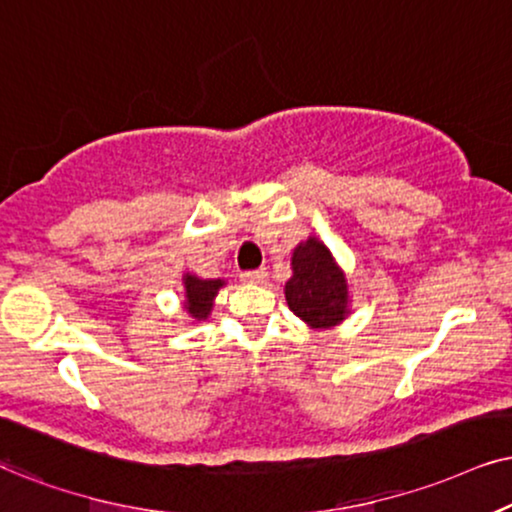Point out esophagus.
Instances as JSON below:
<instances>
[{
	"label": "esophagus",
	"instance_id": "esophagus-1",
	"mask_svg": "<svg viewBox=\"0 0 512 512\" xmlns=\"http://www.w3.org/2000/svg\"><path fill=\"white\" fill-rule=\"evenodd\" d=\"M267 269H255V271H245V274L241 276L245 283H264L267 281Z\"/></svg>",
	"mask_w": 512,
	"mask_h": 512
}]
</instances>
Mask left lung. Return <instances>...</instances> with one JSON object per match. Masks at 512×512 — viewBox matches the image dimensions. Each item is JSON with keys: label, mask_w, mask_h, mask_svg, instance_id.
Here are the masks:
<instances>
[{"label": "left lung", "mask_w": 512, "mask_h": 512, "mask_svg": "<svg viewBox=\"0 0 512 512\" xmlns=\"http://www.w3.org/2000/svg\"><path fill=\"white\" fill-rule=\"evenodd\" d=\"M293 276L286 283L290 312L309 328H333L349 316V281L328 245L309 236L290 257Z\"/></svg>", "instance_id": "obj_1"}]
</instances>
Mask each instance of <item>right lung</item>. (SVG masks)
I'll return each instance as SVG.
<instances>
[{"instance_id": "add662e5", "label": "right lung", "mask_w": 512, "mask_h": 512, "mask_svg": "<svg viewBox=\"0 0 512 512\" xmlns=\"http://www.w3.org/2000/svg\"><path fill=\"white\" fill-rule=\"evenodd\" d=\"M184 312L193 321H205L215 307L219 288L226 286L224 278H200L196 274H184Z\"/></svg>"}]
</instances>
